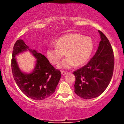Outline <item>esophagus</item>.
<instances>
[{
  "mask_svg": "<svg viewBox=\"0 0 124 124\" xmlns=\"http://www.w3.org/2000/svg\"><path fill=\"white\" fill-rule=\"evenodd\" d=\"M68 73V72H65V71H61V74H62V75H66V74Z\"/></svg>",
  "mask_w": 124,
  "mask_h": 124,
  "instance_id": "1",
  "label": "esophagus"
}]
</instances>
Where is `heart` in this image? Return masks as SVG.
Wrapping results in <instances>:
<instances>
[{
    "label": "heart",
    "mask_w": 124,
    "mask_h": 124,
    "mask_svg": "<svg viewBox=\"0 0 124 124\" xmlns=\"http://www.w3.org/2000/svg\"><path fill=\"white\" fill-rule=\"evenodd\" d=\"M54 46H50L46 50L48 59L52 65H56L65 54L66 57L57 68L69 69L75 65L81 66L89 61L93 53L94 42L89 37L72 33L59 37L54 42Z\"/></svg>",
    "instance_id": "b5f03b06"
}]
</instances>
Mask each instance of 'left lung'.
<instances>
[{"mask_svg":"<svg viewBox=\"0 0 124 124\" xmlns=\"http://www.w3.org/2000/svg\"><path fill=\"white\" fill-rule=\"evenodd\" d=\"M101 41L96 54L86 65L73 72L75 93L84 99L99 96L108 86L114 66V56L108 38L99 30Z\"/></svg>","mask_w":124,"mask_h":124,"instance_id":"8db88e82","label":"left lung"}]
</instances>
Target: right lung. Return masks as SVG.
Wrapping results in <instances>:
<instances>
[{"label": "right lung", "instance_id": "obj_1", "mask_svg": "<svg viewBox=\"0 0 124 124\" xmlns=\"http://www.w3.org/2000/svg\"><path fill=\"white\" fill-rule=\"evenodd\" d=\"M25 51H29L36 59L35 68L30 73L21 70L15 58ZM12 70L14 79L20 90L35 100H42L51 96L55 92L61 77L60 70H56L44 55L30 49L23 39L17 41L13 46Z\"/></svg>", "mask_w": 124, "mask_h": 124}]
</instances>
